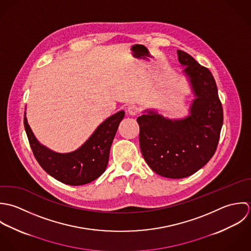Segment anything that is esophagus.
Here are the masks:
<instances>
[{"instance_id": "34e87169", "label": "esophagus", "mask_w": 251, "mask_h": 251, "mask_svg": "<svg viewBox=\"0 0 251 251\" xmlns=\"http://www.w3.org/2000/svg\"><path fill=\"white\" fill-rule=\"evenodd\" d=\"M127 111H128V113L130 114V115H137L139 112H140V108L137 106V105H130L129 107H128V109H127Z\"/></svg>"}]
</instances>
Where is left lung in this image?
I'll use <instances>...</instances> for the list:
<instances>
[{"mask_svg":"<svg viewBox=\"0 0 251 251\" xmlns=\"http://www.w3.org/2000/svg\"><path fill=\"white\" fill-rule=\"evenodd\" d=\"M177 55L196 96L190 115L172 120L146 110L137 118L146 162L168 178H183L202 168L216 151L223 124V108L211 73L188 53L177 50Z\"/></svg>","mask_w":251,"mask_h":251,"instance_id":"8db88e82","label":"left lung"}]
</instances>
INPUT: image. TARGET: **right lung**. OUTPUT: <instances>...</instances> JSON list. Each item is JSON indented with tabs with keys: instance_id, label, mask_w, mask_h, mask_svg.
Listing matches in <instances>:
<instances>
[{
	"instance_id": "right-lung-1",
	"label": "right lung",
	"mask_w": 251,
	"mask_h": 251,
	"mask_svg": "<svg viewBox=\"0 0 251 251\" xmlns=\"http://www.w3.org/2000/svg\"><path fill=\"white\" fill-rule=\"evenodd\" d=\"M124 114L121 110L105 119L78 150L70 153H57L41 145L26 116L24 127L35 158L49 175L65 184L83 185L95 180L105 171L110 147Z\"/></svg>"
}]
</instances>
